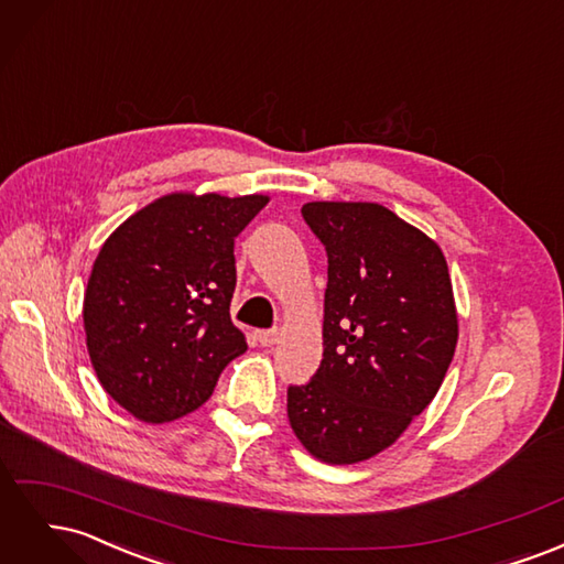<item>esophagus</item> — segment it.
Listing matches in <instances>:
<instances>
[{"instance_id": "34e87169", "label": "esophagus", "mask_w": 564, "mask_h": 564, "mask_svg": "<svg viewBox=\"0 0 564 564\" xmlns=\"http://www.w3.org/2000/svg\"><path fill=\"white\" fill-rule=\"evenodd\" d=\"M280 329H261V332H256V340H259L261 346H275L278 340H280Z\"/></svg>"}]
</instances>
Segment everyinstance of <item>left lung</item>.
I'll list each match as a JSON object with an SVG mask.
<instances>
[{
    "mask_svg": "<svg viewBox=\"0 0 564 564\" xmlns=\"http://www.w3.org/2000/svg\"><path fill=\"white\" fill-rule=\"evenodd\" d=\"M305 224L327 249L324 352L289 386L301 445L348 466L388 449L433 402L452 365L458 317L445 253L373 202H308Z\"/></svg>",
    "mask_w": 564,
    "mask_h": 564,
    "instance_id": "1",
    "label": "left lung"
}]
</instances>
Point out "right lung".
Returning <instances> with one entry per match:
<instances>
[{"instance_id": "obj_1", "label": "right lung", "mask_w": 564, "mask_h": 564, "mask_svg": "<svg viewBox=\"0 0 564 564\" xmlns=\"http://www.w3.org/2000/svg\"><path fill=\"white\" fill-rule=\"evenodd\" d=\"M265 195L172 193L129 216L98 251L84 294V332L100 386L145 423L212 398L247 350L230 319L235 237Z\"/></svg>"}]
</instances>
